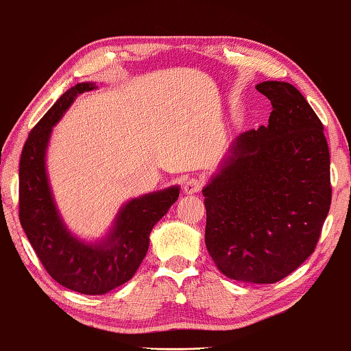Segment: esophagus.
I'll use <instances>...</instances> for the list:
<instances>
[{
	"instance_id": "1",
	"label": "esophagus",
	"mask_w": 351,
	"mask_h": 351,
	"mask_svg": "<svg viewBox=\"0 0 351 351\" xmlns=\"http://www.w3.org/2000/svg\"><path fill=\"white\" fill-rule=\"evenodd\" d=\"M203 187V180L202 178H189V180L186 181L184 184V192L186 193H195V192H200Z\"/></svg>"
}]
</instances>
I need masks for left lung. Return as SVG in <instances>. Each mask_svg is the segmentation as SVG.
<instances>
[{
    "label": "left lung",
    "instance_id": "obj_1",
    "mask_svg": "<svg viewBox=\"0 0 351 351\" xmlns=\"http://www.w3.org/2000/svg\"><path fill=\"white\" fill-rule=\"evenodd\" d=\"M268 125L243 132L203 189L206 249L230 279L274 284L315 250L331 206L329 148L309 102L285 82H263Z\"/></svg>",
    "mask_w": 351,
    "mask_h": 351
}]
</instances>
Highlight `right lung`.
<instances>
[{"mask_svg":"<svg viewBox=\"0 0 351 351\" xmlns=\"http://www.w3.org/2000/svg\"><path fill=\"white\" fill-rule=\"evenodd\" d=\"M90 90L93 83L72 86L31 129L19 167V217L42 266L60 285L83 295H104L135 274L148 252L151 230L178 200L180 189L170 187L130 200L102 244L86 245L71 237L51 198L45 148L53 124L77 94Z\"/></svg>","mask_w":351,"mask_h":351,"instance_id":"right-lung-1","label":"right lung"}]
</instances>
